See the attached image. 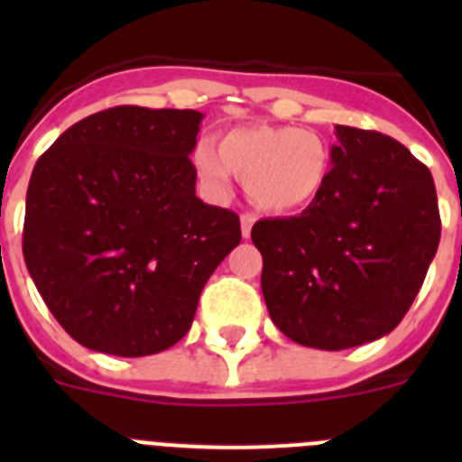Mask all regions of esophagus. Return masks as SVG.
Segmentation results:
<instances>
[{
  "instance_id": "obj_1",
  "label": "esophagus",
  "mask_w": 462,
  "mask_h": 462,
  "mask_svg": "<svg viewBox=\"0 0 462 462\" xmlns=\"http://www.w3.org/2000/svg\"><path fill=\"white\" fill-rule=\"evenodd\" d=\"M254 222H256V215H252V212H245L243 217H240V228H243V238H250L252 226H254Z\"/></svg>"
}]
</instances>
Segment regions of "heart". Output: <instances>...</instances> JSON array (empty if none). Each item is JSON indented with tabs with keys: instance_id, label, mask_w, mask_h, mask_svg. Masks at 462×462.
I'll return each mask as SVG.
<instances>
[{
	"instance_id": "1",
	"label": "heart",
	"mask_w": 462,
	"mask_h": 462,
	"mask_svg": "<svg viewBox=\"0 0 462 462\" xmlns=\"http://www.w3.org/2000/svg\"><path fill=\"white\" fill-rule=\"evenodd\" d=\"M194 169L212 196H226L231 173L245 180L254 208L289 215L312 206L330 180L333 150L328 138L308 126L250 125L222 134L217 152L201 143Z\"/></svg>"
}]
</instances>
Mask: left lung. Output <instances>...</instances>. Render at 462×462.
<instances>
[{"label":"left lung","mask_w":462,"mask_h":462,"mask_svg":"<svg viewBox=\"0 0 462 462\" xmlns=\"http://www.w3.org/2000/svg\"><path fill=\"white\" fill-rule=\"evenodd\" d=\"M324 194L300 215L261 219V291L293 342L340 352L402 321L439 245L435 182L426 166L379 132L336 125Z\"/></svg>","instance_id":"obj_1"}]
</instances>
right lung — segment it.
Wrapping results in <instances>:
<instances>
[{"instance_id":"right-lung-1","label":"right lung","mask_w":462,"mask_h":462,"mask_svg":"<svg viewBox=\"0 0 462 462\" xmlns=\"http://www.w3.org/2000/svg\"><path fill=\"white\" fill-rule=\"evenodd\" d=\"M203 113L117 106L69 126L32 171L27 271L69 336L92 352L150 356L189 330L240 219L196 196Z\"/></svg>"}]
</instances>
